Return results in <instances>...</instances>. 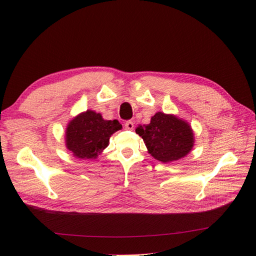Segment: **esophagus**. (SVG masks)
<instances>
[{
    "label": "esophagus",
    "instance_id": "1",
    "mask_svg": "<svg viewBox=\"0 0 256 256\" xmlns=\"http://www.w3.org/2000/svg\"><path fill=\"white\" fill-rule=\"evenodd\" d=\"M124 128L128 129V130H132L134 129V122L128 120V122H124Z\"/></svg>",
    "mask_w": 256,
    "mask_h": 256
}]
</instances>
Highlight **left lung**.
<instances>
[{
    "mask_svg": "<svg viewBox=\"0 0 256 256\" xmlns=\"http://www.w3.org/2000/svg\"><path fill=\"white\" fill-rule=\"evenodd\" d=\"M136 134L144 141L148 153L163 163L184 158L194 143L188 122L162 112L152 116L148 124L136 127Z\"/></svg>",
    "mask_w": 256,
    "mask_h": 256,
    "instance_id": "1",
    "label": "left lung"
}]
</instances>
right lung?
Returning <instances> with one entry per match:
<instances>
[{"instance_id": "obj_1", "label": "right lung", "mask_w": 256, "mask_h": 256, "mask_svg": "<svg viewBox=\"0 0 256 256\" xmlns=\"http://www.w3.org/2000/svg\"><path fill=\"white\" fill-rule=\"evenodd\" d=\"M120 129L118 120H105L101 114L89 110L68 124L66 148L78 158H96L108 146L110 136Z\"/></svg>"}]
</instances>
